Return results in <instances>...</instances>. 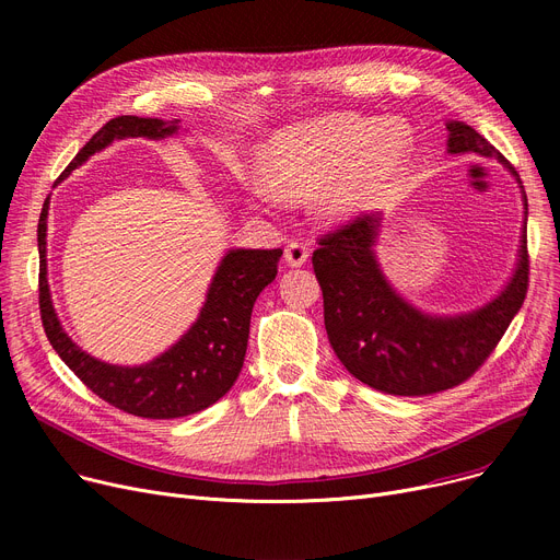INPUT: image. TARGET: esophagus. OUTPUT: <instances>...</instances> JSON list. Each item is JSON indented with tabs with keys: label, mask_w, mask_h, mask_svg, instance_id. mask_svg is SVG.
I'll list each match as a JSON object with an SVG mask.
<instances>
[{
	"label": "esophagus",
	"mask_w": 560,
	"mask_h": 560,
	"mask_svg": "<svg viewBox=\"0 0 560 560\" xmlns=\"http://www.w3.org/2000/svg\"><path fill=\"white\" fill-rule=\"evenodd\" d=\"M283 258L285 262L290 265V268H302V265L308 260V247L304 243H290L283 252Z\"/></svg>",
	"instance_id": "esophagus-1"
}]
</instances>
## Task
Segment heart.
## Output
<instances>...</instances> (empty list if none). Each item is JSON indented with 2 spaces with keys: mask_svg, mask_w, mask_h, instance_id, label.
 <instances>
[{
  "mask_svg": "<svg viewBox=\"0 0 560 560\" xmlns=\"http://www.w3.org/2000/svg\"><path fill=\"white\" fill-rule=\"evenodd\" d=\"M413 133L399 122L329 115L277 131L258 154L260 184L275 197H311L325 220L357 218L404 170Z\"/></svg>",
  "mask_w": 560,
  "mask_h": 560,
  "instance_id": "obj_1",
  "label": "heart"
}]
</instances>
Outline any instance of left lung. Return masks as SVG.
Instances as JSON below:
<instances>
[{
    "label": "left lung",
    "mask_w": 560,
    "mask_h": 560,
    "mask_svg": "<svg viewBox=\"0 0 560 560\" xmlns=\"http://www.w3.org/2000/svg\"><path fill=\"white\" fill-rule=\"evenodd\" d=\"M447 152H475L502 163L522 188L524 224L513 277L488 304L458 315H433L406 302L376 260L381 213H368L325 235L313 270L325 298V327L340 363L374 390L420 397L472 376L522 308L528 285V203L515 167L465 122H447Z\"/></svg>",
    "instance_id": "8db88e82"
}]
</instances>
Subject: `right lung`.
<instances>
[{
  "label": "right lung",
  "instance_id": "right-lung-1",
  "mask_svg": "<svg viewBox=\"0 0 560 560\" xmlns=\"http://www.w3.org/2000/svg\"><path fill=\"white\" fill-rule=\"evenodd\" d=\"M179 131V120L159 117L120 115L106 122L61 174L66 176L95 152L106 150L113 140L150 138L161 140ZM47 213L49 197L43 203L38 220V254H40V317L45 334L63 363L91 388L97 397L125 413L174 420L209 408L224 397L238 378L247 338L249 319L256 298L277 277L281 249H229L213 281L206 290V302L192 327L161 357L142 365H113L83 351L61 327L47 281Z\"/></svg>",
  "mask_w": 560,
  "mask_h": 560
}]
</instances>
